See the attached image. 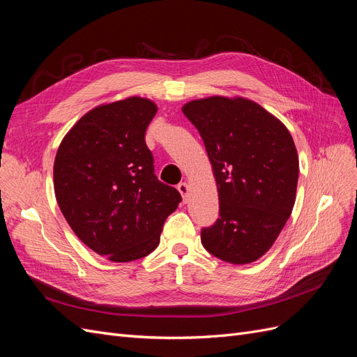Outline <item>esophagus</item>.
Returning <instances> with one entry per match:
<instances>
[{
	"mask_svg": "<svg viewBox=\"0 0 357 357\" xmlns=\"http://www.w3.org/2000/svg\"><path fill=\"white\" fill-rule=\"evenodd\" d=\"M177 189H178V192H180V195L183 197V202H186V201H188V195H189V190H190L188 183H186V181L180 183V185L177 186Z\"/></svg>",
	"mask_w": 357,
	"mask_h": 357,
	"instance_id": "1",
	"label": "esophagus"
}]
</instances>
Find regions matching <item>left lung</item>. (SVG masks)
<instances>
[{
    "label": "left lung",
    "mask_w": 357,
    "mask_h": 357,
    "mask_svg": "<svg viewBox=\"0 0 357 357\" xmlns=\"http://www.w3.org/2000/svg\"><path fill=\"white\" fill-rule=\"evenodd\" d=\"M205 144L220 218L201 231L205 250L245 265L273 247L296 199L298 152L289 129L243 96H210L183 105Z\"/></svg>",
    "instance_id": "obj_1"
}]
</instances>
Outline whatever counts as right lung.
<instances>
[{
	"instance_id": "add662e5",
	"label": "right lung",
	"mask_w": 357,
	"mask_h": 357,
	"mask_svg": "<svg viewBox=\"0 0 357 357\" xmlns=\"http://www.w3.org/2000/svg\"><path fill=\"white\" fill-rule=\"evenodd\" d=\"M158 112L142 96L102 104L63 137L53 165L55 197L74 234L112 262H131L159 245L177 189L158 180L146 129Z\"/></svg>"
}]
</instances>
